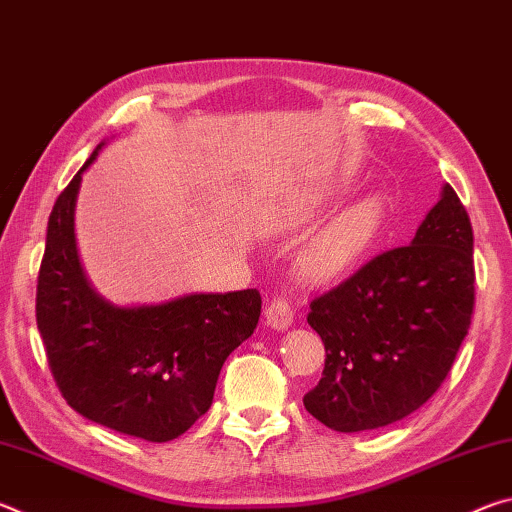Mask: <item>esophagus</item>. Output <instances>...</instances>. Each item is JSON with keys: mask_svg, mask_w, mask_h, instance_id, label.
Listing matches in <instances>:
<instances>
[{"mask_svg": "<svg viewBox=\"0 0 512 512\" xmlns=\"http://www.w3.org/2000/svg\"><path fill=\"white\" fill-rule=\"evenodd\" d=\"M293 307L289 300H273L266 309V325L271 329H277V332H284L293 325Z\"/></svg>", "mask_w": 512, "mask_h": 512, "instance_id": "1", "label": "esophagus"}]
</instances>
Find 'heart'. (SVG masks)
I'll return each instance as SVG.
<instances>
[{"instance_id":"1","label":"heart","mask_w":512,"mask_h":512,"mask_svg":"<svg viewBox=\"0 0 512 512\" xmlns=\"http://www.w3.org/2000/svg\"><path fill=\"white\" fill-rule=\"evenodd\" d=\"M384 221L386 210L377 196H366L345 207L302 246L298 253L300 275L314 284L343 280L375 250Z\"/></svg>"}]
</instances>
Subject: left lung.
Returning a JSON list of instances; mask_svg holds the SVG:
<instances>
[{
	"instance_id": "left-lung-1",
	"label": "left lung",
	"mask_w": 512,
	"mask_h": 512,
	"mask_svg": "<svg viewBox=\"0 0 512 512\" xmlns=\"http://www.w3.org/2000/svg\"><path fill=\"white\" fill-rule=\"evenodd\" d=\"M474 235L443 185L409 246L386 250L311 302L325 370L305 409L341 433L388 427L443 384L474 309Z\"/></svg>"
}]
</instances>
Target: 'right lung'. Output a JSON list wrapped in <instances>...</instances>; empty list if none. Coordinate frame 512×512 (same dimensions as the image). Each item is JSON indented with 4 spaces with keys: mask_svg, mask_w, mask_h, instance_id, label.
<instances>
[{
    "mask_svg": "<svg viewBox=\"0 0 512 512\" xmlns=\"http://www.w3.org/2000/svg\"><path fill=\"white\" fill-rule=\"evenodd\" d=\"M92 151L51 210L36 320L51 375L83 418L167 443L210 409L225 359L253 336L255 289L185 293L153 305H115L97 293L76 246V201Z\"/></svg>",
    "mask_w": 512,
    "mask_h": 512,
    "instance_id": "1",
    "label": "right lung"
}]
</instances>
